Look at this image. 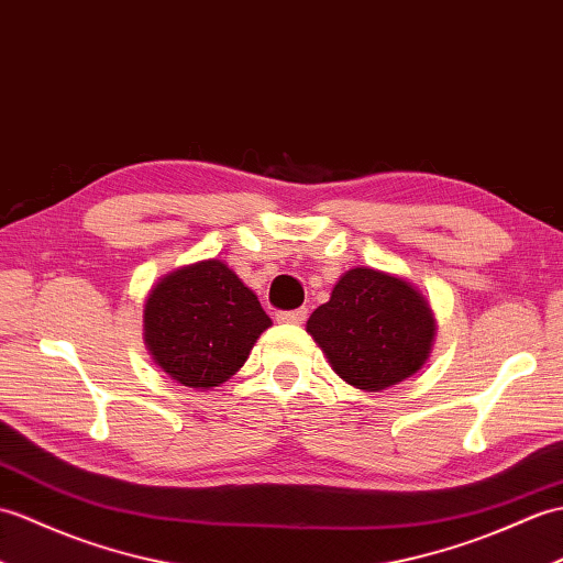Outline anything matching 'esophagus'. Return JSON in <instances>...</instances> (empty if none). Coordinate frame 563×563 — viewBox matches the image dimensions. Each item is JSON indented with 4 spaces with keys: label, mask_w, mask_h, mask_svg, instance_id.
Instances as JSON below:
<instances>
[{
    "label": "esophagus",
    "mask_w": 563,
    "mask_h": 563,
    "mask_svg": "<svg viewBox=\"0 0 563 563\" xmlns=\"http://www.w3.org/2000/svg\"><path fill=\"white\" fill-rule=\"evenodd\" d=\"M307 309L302 307V309H295V311H278V321L280 323H305L307 321Z\"/></svg>",
    "instance_id": "obj_1"
}]
</instances>
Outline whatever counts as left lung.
Segmentation results:
<instances>
[{
	"label": "left lung",
	"instance_id": "8db88e82",
	"mask_svg": "<svg viewBox=\"0 0 563 563\" xmlns=\"http://www.w3.org/2000/svg\"><path fill=\"white\" fill-rule=\"evenodd\" d=\"M307 333L345 384L378 394L429 360L437 317L420 287L396 273L355 266L311 313Z\"/></svg>",
	"mask_w": 563,
	"mask_h": 563
}]
</instances>
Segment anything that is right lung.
I'll list each match as a JSON object with an SVG mask.
<instances>
[{
  "instance_id": "add662e5",
  "label": "right lung",
  "mask_w": 563,
  "mask_h": 563,
  "mask_svg": "<svg viewBox=\"0 0 563 563\" xmlns=\"http://www.w3.org/2000/svg\"><path fill=\"white\" fill-rule=\"evenodd\" d=\"M271 323L252 287L225 261L206 258L151 287L143 305V343L169 378L208 390L244 367Z\"/></svg>"
}]
</instances>
